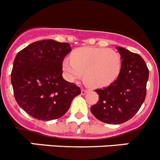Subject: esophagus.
Instances as JSON below:
<instances>
[{
    "instance_id": "obj_1",
    "label": "esophagus",
    "mask_w": 160,
    "mask_h": 160,
    "mask_svg": "<svg viewBox=\"0 0 160 160\" xmlns=\"http://www.w3.org/2000/svg\"><path fill=\"white\" fill-rule=\"evenodd\" d=\"M88 92V89H82V91H81V93L82 95H86V92Z\"/></svg>"
}]
</instances>
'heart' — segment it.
Wrapping results in <instances>:
<instances>
[{
    "label": "heart",
    "mask_w": 160,
    "mask_h": 160,
    "mask_svg": "<svg viewBox=\"0 0 160 160\" xmlns=\"http://www.w3.org/2000/svg\"><path fill=\"white\" fill-rule=\"evenodd\" d=\"M119 54L112 48L83 47L74 50L71 58H65L62 68L69 81L78 79L84 73L85 81L93 87L113 82L121 71Z\"/></svg>",
    "instance_id": "b5f03b06"
}]
</instances>
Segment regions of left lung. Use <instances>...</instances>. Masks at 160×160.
I'll list each match as a JSON object with an SVG mask.
<instances>
[{
  "mask_svg": "<svg viewBox=\"0 0 160 160\" xmlns=\"http://www.w3.org/2000/svg\"><path fill=\"white\" fill-rule=\"evenodd\" d=\"M122 60L117 79L108 87L96 89L99 101L90 108L98 120L108 124L128 121L138 112L146 96L148 69L140 55L116 47Z\"/></svg>",
  "mask_w": 160,
  "mask_h": 160,
  "instance_id": "8db88e82",
  "label": "left lung"
}]
</instances>
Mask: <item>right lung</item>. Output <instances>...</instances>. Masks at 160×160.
Instances as JSON below:
<instances>
[{"label": "right lung", "instance_id": "obj_1", "mask_svg": "<svg viewBox=\"0 0 160 160\" xmlns=\"http://www.w3.org/2000/svg\"><path fill=\"white\" fill-rule=\"evenodd\" d=\"M71 51L52 39L33 42L17 53L11 82L16 102L27 114L49 121L63 116L81 89L63 79L62 63Z\"/></svg>", "mask_w": 160, "mask_h": 160}]
</instances>
